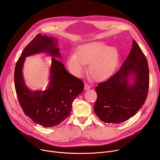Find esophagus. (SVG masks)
Wrapping results in <instances>:
<instances>
[{"instance_id":"esophagus-1","label":"esophagus","mask_w":160,"mask_h":160,"mask_svg":"<svg viewBox=\"0 0 160 160\" xmlns=\"http://www.w3.org/2000/svg\"><path fill=\"white\" fill-rule=\"evenodd\" d=\"M90 88H91L90 85H89L88 83H85V85H84V89L85 90H88Z\"/></svg>"}]
</instances>
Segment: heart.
Returning <instances> with one entry per match:
<instances>
[{
	"label": "heart",
	"mask_w": 160,
	"mask_h": 160,
	"mask_svg": "<svg viewBox=\"0 0 160 160\" xmlns=\"http://www.w3.org/2000/svg\"><path fill=\"white\" fill-rule=\"evenodd\" d=\"M118 51L115 47L108 46L102 42H91L79 46L74 54L70 55L67 65L70 71L80 77L89 66V72L95 80H103L114 72L118 60Z\"/></svg>",
	"instance_id": "b5f03b06"
}]
</instances>
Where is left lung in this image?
<instances>
[{
	"instance_id": "left-lung-1",
	"label": "left lung",
	"mask_w": 160,
	"mask_h": 160,
	"mask_svg": "<svg viewBox=\"0 0 160 160\" xmlns=\"http://www.w3.org/2000/svg\"><path fill=\"white\" fill-rule=\"evenodd\" d=\"M131 77L133 83L128 82ZM149 88V70L143 52L133 40L128 57L118 72L95 88L94 111L105 123L118 124L134 116L145 103Z\"/></svg>"
}]
</instances>
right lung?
I'll return each instance as SVG.
<instances>
[{"instance_id":"1","label":"right lung","mask_w":160,"mask_h":160,"mask_svg":"<svg viewBox=\"0 0 160 160\" xmlns=\"http://www.w3.org/2000/svg\"><path fill=\"white\" fill-rule=\"evenodd\" d=\"M55 38L35 36L23 51L16 63L14 73L17 98L24 114L35 123L45 127L60 124L70 115L72 101L83 91L82 80L69 73L63 63ZM48 52L53 57L50 82L45 91L31 92L26 86L22 69L26 56L38 52Z\"/></svg>"}]
</instances>
